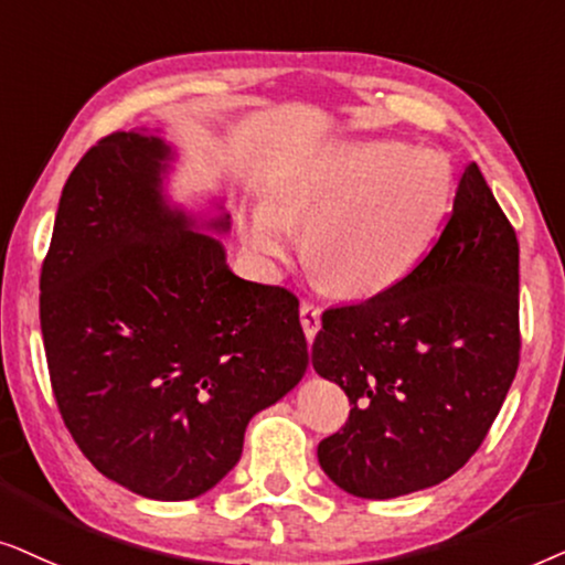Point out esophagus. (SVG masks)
Listing matches in <instances>:
<instances>
[{
    "instance_id": "34e87169",
    "label": "esophagus",
    "mask_w": 565,
    "mask_h": 565,
    "mask_svg": "<svg viewBox=\"0 0 565 565\" xmlns=\"http://www.w3.org/2000/svg\"><path fill=\"white\" fill-rule=\"evenodd\" d=\"M320 315H322V310H320L318 305H312V302H302V305H299V320H302V328H305L307 341H312V338L318 335V330H320Z\"/></svg>"
}]
</instances>
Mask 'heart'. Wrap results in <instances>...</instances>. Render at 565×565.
Segmentation results:
<instances>
[{
    "mask_svg": "<svg viewBox=\"0 0 565 565\" xmlns=\"http://www.w3.org/2000/svg\"><path fill=\"white\" fill-rule=\"evenodd\" d=\"M452 201V168L439 152L393 139H338L307 152L253 209L245 243L284 260L305 227L307 266L338 297H377L431 250Z\"/></svg>",
    "mask_w": 565,
    "mask_h": 565,
    "instance_id": "1",
    "label": "heart"
}]
</instances>
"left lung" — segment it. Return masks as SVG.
Masks as SVG:
<instances>
[{
	"label": "left lung",
	"instance_id": "1",
	"mask_svg": "<svg viewBox=\"0 0 565 565\" xmlns=\"http://www.w3.org/2000/svg\"><path fill=\"white\" fill-rule=\"evenodd\" d=\"M519 345V243L470 162L418 268L366 302L322 312L312 366L349 395L351 413L320 441V468L361 499L455 476L499 416Z\"/></svg>",
	"mask_w": 565,
	"mask_h": 565
}]
</instances>
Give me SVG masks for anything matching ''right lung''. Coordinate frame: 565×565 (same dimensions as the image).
I'll return each instance as SVG.
<instances>
[{
    "label": "right lung",
    "mask_w": 565,
    "mask_h": 565,
    "mask_svg": "<svg viewBox=\"0 0 565 565\" xmlns=\"http://www.w3.org/2000/svg\"><path fill=\"white\" fill-rule=\"evenodd\" d=\"M170 157L154 134L116 131L77 162L41 268V333L82 455L145 499L188 501L235 468L250 418L310 356L299 299L232 274L220 239L168 206Z\"/></svg>",
    "instance_id": "add662e5"
}]
</instances>
